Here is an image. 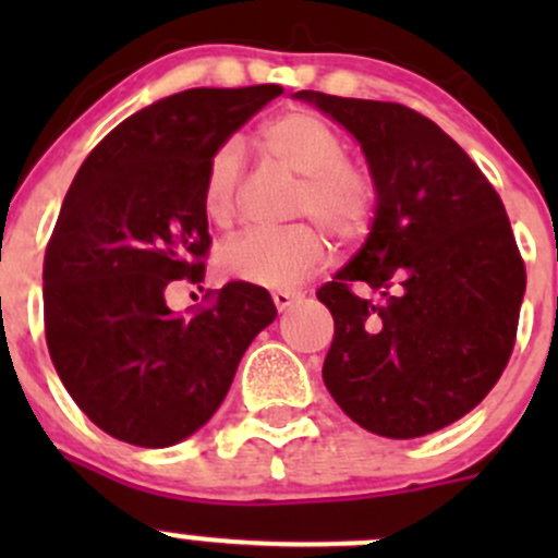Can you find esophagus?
<instances>
[{
  "instance_id": "esophagus-1",
  "label": "esophagus",
  "mask_w": 558,
  "mask_h": 558,
  "mask_svg": "<svg viewBox=\"0 0 558 558\" xmlns=\"http://www.w3.org/2000/svg\"><path fill=\"white\" fill-rule=\"evenodd\" d=\"M296 296H300V294H294V291H283V289L272 291V302H275V307H278L280 313L289 311V307L296 302Z\"/></svg>"
}]
</instances>
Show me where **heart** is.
Here are the masks:
<instances>
[{
	"instance_id": "obj_1",
	"label": "heart",
	"mask_w": 558,
	"mask_h": 558,
	"mask_svg": "<svg viewBox=\"0 0 558 558\" xmlns=\"http://www.w3.org/2000/svg\"><path fill=\"white\" fill-rule=\"evenodd\" d=\"M264 148L286 170L300 174L294 218H313L337 243L367 232L375 213V185L362 167L345 159L340 132L307 110L283 112L262 129ZM243 154L238 143L213 150L202 174V210L207 221L227 227L238 205ZM221 269L234 280L267 289H289L318 272L326 240L313 223L286 229H247L221 247Z\"/></svg>"
}]
</instances>
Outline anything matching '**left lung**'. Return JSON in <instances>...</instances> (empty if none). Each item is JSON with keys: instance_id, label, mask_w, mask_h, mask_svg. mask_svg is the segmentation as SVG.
I'll return each instance as SVG.
<instances>
[{"instance_id": "8db88e82", "label": "left lung", "mask_w": 558, "mask_h": 558, "mask_svg": "<svg viewBox=\"0 0 558 558\" xmlns=\"http://www.w3.org/2000/svg\"><path fill=\"white\" fill-rule=\"evenodd\" d=\"M348 129L378 207L362 251L318 289L335 318L324 384L348 418L393 440L470 413L515 345L526 269L502 199L475 161L397 102L300 92ZM356 282L375 298H359Z\"/></svg>"}]
</instances>
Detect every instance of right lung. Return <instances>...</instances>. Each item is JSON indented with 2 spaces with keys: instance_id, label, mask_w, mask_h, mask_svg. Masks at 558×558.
<instances>
[{
  "instance_id": "1",
  "label": "right lung",
  "mask_w": 558,
  "mask_h": 558,
  "mask_svg": "<svg viewBox=\"0 0 558 558\" xmlns=\"http://www.w3.org/2000/svg\"><path fill=\"white\" fill-rule=\"evenodd\" d=\"M280 94L269 83L159 99L118 123L66 191L45 247V340L77 408L116 440L167 448L194 435L278 315L243 280L185 315L165 296L174 280H205L207 159Z\"/></svg>"
}]
</instances>
